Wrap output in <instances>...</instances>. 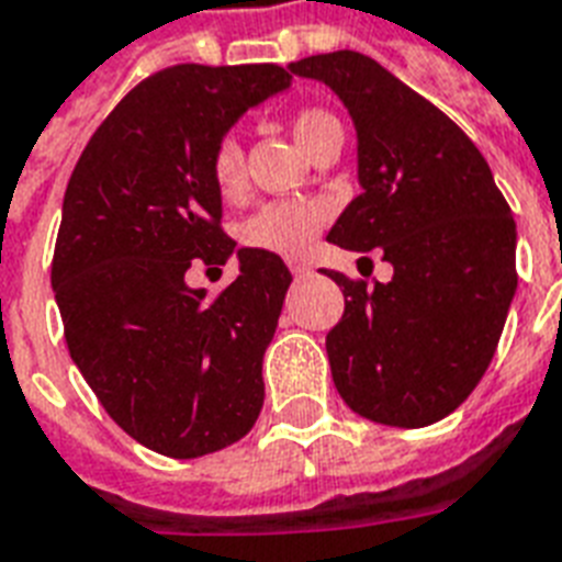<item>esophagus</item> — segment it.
I'll list each match as a JSON object with an SVG mask.
<instances>
[{"label":"esophagus","instance_id":"1","mask_svg":"<svg viewBox=\"0 0 562 562\" xmlns=\"http://www.w3.org/2000/svg\"><path fill=\"white\" fill-rule=\"evenodd\" d=\"M290 272H293L295 278H307L311 276V267H307V263H290Z\"/></svg>","mask_w":562,"mask_h":562}]
</instances>
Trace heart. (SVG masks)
<instances>
[{
	"instance_id": "b5f03b06",
	"label": "heart",
	"mask_w": 562,
	"mask_h": 562,
	"mask_svg": "<svg viewBox=\"0 0 562 562\" xmlns=\"http://www.w3.org/2000/svg\"><path fill=\"white\" fill-rule=\"evenodd\" d=\"M290 132L295 143L307 155L316 151L330 140L342 137L340 123L322 111V108H302L290 116ZM211 181L216 193L225 202L240 199L246 190V167H243V149L234 137H225L213 146L211 151ZM330 220V204L325 199H281V202L263 204L243 225V243L249 249L269 251L278 258H302L311 251V246L319 237L322 225Z\"/></svg>"
}]
</instances>
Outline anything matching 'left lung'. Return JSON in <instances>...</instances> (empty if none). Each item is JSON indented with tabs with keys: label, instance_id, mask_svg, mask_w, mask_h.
<instances>
[{
	"label": "left lung",
	"instance_id": "1",
	"mask_svg": "<svg viewBox=\"0 0 562 562\" xmlns=\"http://www.w3.org/2000/svg\"><path fill=\"white\" fill-rule=\"evenodd\" d=\"M290 69L325 81L358 128L363 193L328 240L378 246L395 269L390 284L325 269L346 295L325 337L337 393L363 419L425 428L467 402L495 355L519 281L510 204L467 132L378 60L340 49Z\"/></svg>",
	"mask_w": 562,
	"mask_h": 562
}]
</instances>
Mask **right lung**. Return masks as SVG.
<instances>
[{
  "instance_id": "1",
  "label": "right lung",
  "mask_w": 562,
  "mask_h": 562,
  "mask_svg": "<svg viewBox=\"0 0 562 562\" xmlns=\"http://www.w3.org/2000/svg\"><path fill=\"white\" fill-rule=\"evenodd\" d=\"M290 78L278 64L160 69L104 116L69 176L52 255L69 358L108 416L167 458L232 446L263 407L290 269L240 249V276L216 295L184 276L234 251L213 146Z\"/></svg>"
}]
</instances>
